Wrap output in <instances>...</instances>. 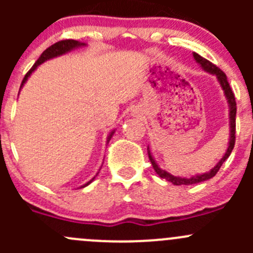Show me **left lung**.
I'll use <instances>...</instances> for the list:
<instances>
[{
    "mask_svg": "<svg viewBox=\"0 0 253 253\" xmlns=\"http://www.w3.org/2000/svg\"><path fill=\"white\" fill-rule=\"evenodd\" d=\"M193 57H195V60L197 61L198 63L201 65V67L203 68V70L207 71V72L211 73V75H214L218 79L219 84H220V86L223 88L224 90V94H225V98L228 99V103H229V119H230V139H229V147L228 149H226V153L225 155H224L223 158L220 159V162L218 163V164L215 165V167L213 168V169L211 170V171L206 172V174H202V175H196V176H192V177L190 178H185V177H178V176H174L171 174H169L168 171H165V170L160 169L159 167H158V164L155 163V160L153 159L152 154H150V150H149V147H148V157H149V160L150 163H152L153 165V169L155 170V172H157L158 175L160 176L162 178H165V180H168L169 182L174 183L176 186H180V185H193V183H198V182H203V181H207L209 180V178H211L213 176L216 175V172L219 171V169H220V167L223 165V163L225 162L226 159L229 158V155L231 154V152H233L234 149V145H235V131H236V101H235V95H234L233 90H231L230 88V84H229L228 82V78H226V75L223 72V71L220 70L219 67H216L214 63H211V61L206 60L205 57H202V56H200L198 53L193 52Z\"/></svg>",
    "mask_w": 253,
    "mask_h": 253,
    "instance_id": "8db88e82",
    "label": "left lung"
}]
</instances>
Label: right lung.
I'll return each mask as SVG.
<instances>
[{
	"label": "right lung",
	"instance_id": "1",
	"mask_svg": "<svg viewBox=\"0 0 253 253\" xmlns=\"http://www.w3.org/2000/svg\"><path fill=\"white\" fill-rule=\"evenodd\" d=\"M84 45H85V44H83V42H77V40H72V39L61 40V42H55V44H53V45H51L50 47H47L46 50H45L44 52L42 53V56H40V57L38 58V61L34 63V65H33V67L30 68L29 71H28V73L24 76V78H23L22 84H20V88H22V86L24 85V83H25V82H27L28 77H29V76L32 75L33 71L37 70L38 66L42 65V62H45V61L50 60V58H52V57H56V56L63 55V53L68 52V51L73 50V48H76V47L84 46ZM112 134H114V131H112L111 133H110V136L108 137V142L111 139ZM93 180H94V178H93ZM93 180H90L88 183H85V185H84V186H82V187H85V186H88L89 183H90Z\"/></svg>",
	"mask_w": 253,
	"mask_h": 253
}]
</instances>
